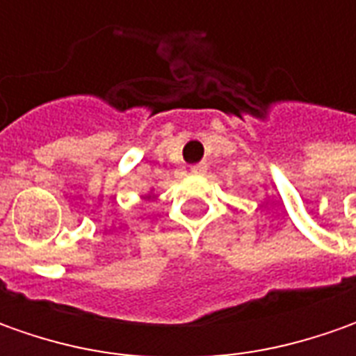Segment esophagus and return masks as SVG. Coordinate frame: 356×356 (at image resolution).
Listing matches in <instances>:
<instances>
[{
    "mask_svg": "<svg viewBox=\"0 0 356 356\" xmlns=\"http://www.w3.org/2000/svg\"><path fill=\"white\" fill-rule=\"evenodd\" d=\"M206 170H208V166H206L204 162H200V164H194V166L190 168V172H192V174H196V176H198V174H204Z\"/></svg>",
    "mask_w": 356,
    "mask_h": 356,
    "instance_id": "1",
    "label": "esophagus"
}]
</instances>
